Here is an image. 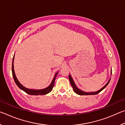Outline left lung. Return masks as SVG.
<instances>
[{
    "label": "left lung",
    "mask_w": 125,
    "mask_h": 125,
    "mask_svg": "<svg viewBox=\"0 0 125 125\" xmlns=\"http://www.w3.org/2000/svg\"><path fill=\"white\" fill-rule=\"evenodd\" d=\"M69 81H70V83H71V84L72 86V88L73 89V90L74 91V92L76 93V94H79L80 95H96V94H99V93H100V92H101L104 89L106 88V86L107 85H108V84L109 83L110 81V79L108 82H107V84H106V85L104 86V87H103L100 90H99L98 91H97V92H92V93H86V92H83V91H82L81 90H80L78 89L77 86H75L74 83L73 82V80L72 78L71 75H69Z\"/></svg>",
    "instance_id": "left-lung-1"
}]
</instances>
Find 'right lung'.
<instances>
[{
	"label": "right lung",
	"mask_w": 125,
	"mask_h": 125,
	"mask_svg": "<svg viewBox=\"0 0 125 125\" xmlns=\"http://www.w3.org/2000/svg\"><path fill=\"white\" fill-rule=\"evenodd\" d=\"M14 56L13 57V59H12V76H13L14 81L15 82V83L16 84V85H18V86L23 91H24L25 93H26L27 94H28L29 95H45L47 94L48 93H49L50 92H51L53 87L54 85V82L55 80H56V78L57 77V75L58 74V72L56 73L55 74L53 79L51 85L48 86L47 88H46L45 89H41V90H32V89H29L26 88L24 87V86H22L21 84L18 81V80L17 79V78L16 77V75L15 74V72H14Z\"/></svg>",
	"instance_id": "1"
}]
</instances>
